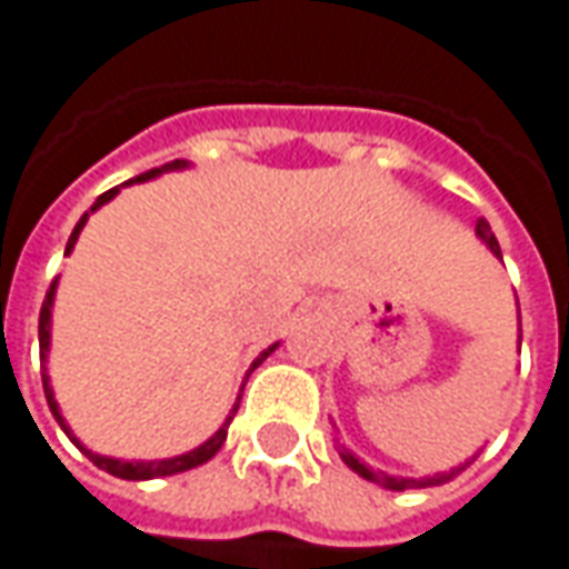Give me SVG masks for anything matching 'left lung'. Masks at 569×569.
<instances>
[{
  "instance_id": "obj_1",
  "label": "left lung",
  "mask_w": 569,
  "mask_h": 569,
  "mask_svg": "<svg viewBox=\"0 0 569 569\" xmlns=\"http://www.w3.org/2000/svg\"><path fill=\"white\" fill-rule=\"evenodd\" d=\"M477 236L482 239V242H486V246H489V249H492V252L498 254V258H501L498 239H496V233H492V227H489V220H486V218L477 220ZM339 455H342V461L349 463V467L355 470V473H358V477H365L367 482H377V486H382V489H396V492H405V489H427V486H439V482H448V479L458 477L463 467L470 463V461H467L463 467H455V470H448V473H436V477L405 479V477H389V473H382V470H373V467H367L365 461H358V458L351 455L349 448H342Z\"/></svg>"
}]
</instances>
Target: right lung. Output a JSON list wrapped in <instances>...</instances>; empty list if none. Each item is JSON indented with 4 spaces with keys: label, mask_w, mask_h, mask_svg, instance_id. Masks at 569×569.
Returning <instances> with one entry per match:
<instances>
[{
    "label": "right lung",
    "mask_w": 569,
    "mask_h": 569,
    "mask_svg": "<svg viewBox=\"0 0 569 569\" xmlns=\"http://www.w3.org/2000/svg\"><path fill=\"white\" fill-rule=\"evenodd\" d=\"M177 168H187V161H171V164H161V168H154V171L139 173L137 180H130V183H142V180H149V177H158V173H161V171H177ZM114 196H118V189H108V192H102V196L96 199V204H92L90 211H87L83 218L77 220V227H73V233H71V239H68V249H64V252H71L73 242H77V236H80V230H83V223H87V218H90L92 211H96V208H102V204H106V202H111ZM52 299H56V283L49 286V292H46V301H42V308H40V351H42V361H46V351H49V317H52ZM273 349H277V346H270L268 351H261V358L254 361L252 370L258 365H261V361H264V358H268V355ZM252 370H249V373H252ZM42 389H46V401H49L52 415H56V420H58V423H61V430L71 436V430H68V423H64V417H61V411H58L56 396H52V386H49V377H46V373H42ZM236 408H239V405H236ZM236 408H233V411H230V417H227V423H223V427H220V430L214 432V436H211V439H208L204 446H199V448H196V451H187V455H180V458H168V461H137V463H133V461H114V458H102V455H92L90 448L80 446V442H77L73 436H71V439H73V446H80V451H83V455H87V458H90V461L96 463V467H102V470H108L111 477H121V479L173 477V473H183V470H192V467H199V463L211 461V458L218 455L220 446L227 442V427H230V420H233Z\"/></svg>",
    "instance_id": "right-lung-1"
}]
</instances>
